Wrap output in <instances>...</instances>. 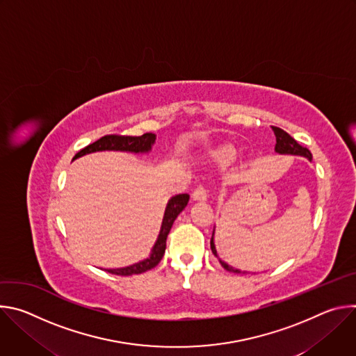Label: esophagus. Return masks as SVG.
<instances>
[{"label": "esophagus", "instance_id": "obj_1", "mask_svg": "<svg viewBox=\"0 0 356 356\" xmlns=\"http://www.w3.org/2000/svg\"><path fill=\"white\" fill-rule=\"evenodd\" d=\"M191 198L194 201H206L207 200V191H206L204 186H197L191 193Z\"/></svg>", "mask_w": 356, "mask_h": 356}]
</instances>
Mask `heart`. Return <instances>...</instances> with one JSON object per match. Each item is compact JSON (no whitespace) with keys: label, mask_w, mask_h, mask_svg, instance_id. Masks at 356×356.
I'll return each mask as SVG.
<instances>
[{"label":"heart","mask_w":356,"mask_h":356,"mask_svg":"<svg viewBox=\"0 0 356 356\" xmlns=\"http://www.w3.org/2000/svg\"><path fill=\"white\" fill-rule=\"evenodd\" d=\"M236 159V152L231 146H225L218 149L214 154V161L221 166H228L234 163Z\"/></svg>","instance_id":"1"}]
</instances>
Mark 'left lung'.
Listing matches in <instances>:
<instances>
[{"instance_id": "8db88e82", "label": "left lung", "mask_w": 356, "mask_h": 356, "mask_svg": "<svg viewBox=\"0 0 356 356\" xmlns=\"http://www.w3.org/2000/svg\"><path fill=\"white\" fill-rule=\"evenodd\" d=\"M273 132H275V136H276V146H275V150L277 152V154L280 155H297V156H304L307 158L309 161H312V152L307 149L301 146L296 139H293L286 131L277 128V127H272ZM213 236H214V232H213ZM211 250L214 255L218 258L217 255V249H216V245H214V238H211ZM220 264L221 266L228 270V272H234V273H246V272H241L238 269H234L232 266H229L228 264H225L224 261L220 259Z\"/></svg>"}]
</instances>
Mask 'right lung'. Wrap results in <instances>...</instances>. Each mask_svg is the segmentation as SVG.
Masks as SVG:
<instances>
[{
  "mask_svg": "<svg viewBox=\"0 0 356 356\" xmlns=\"http://www.w3.org/2000/svg\"><path fill=\"white\" fill-rule=\"evenodd\" d=\"M156 135L155 134H143L140 136H125V135H106L103 138H99L98 140L90 143L88 146L83 147L80 152H77L74 159L92 154V152H99V150H122V152H134V154H145V152H149L152 149V145L155 143ZM190 195L188 194H177L172 197L168 202L166 210H165V217L162 221V228L161 234L158 236V241L152 249L150 257L142 262H138L135 265L127 266V268H120V269H106L108 273L118 275V276H131V275H139L146 270H150L152 268H155L161 259L165 255V249H166V239L170 232V228L177 218V216L184 210L187 206Z\"/></svg>",
  "mask_w": 356,
  "mask_h": 356,
  "instance_id": "obj_1",
  "label": "right lung"
}]
</instances>
